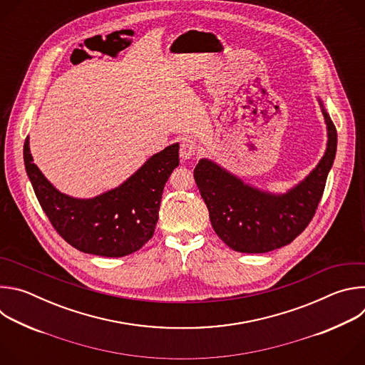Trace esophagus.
<instances>
[{
	"label": "esophagus",
	"instance_id": "esophagus-1",
	"mask_svg": "<svg viewBox=\"0 0 365 365\" xmlns=\"http://www.w3.org/2000/svg\"><path fill=\"white\" fill-rule=\"evenodd\" d=\"M197 153V144L195 143V140L185 137L180 141V147H179V154L182 160H189L192 159L193 155Z\"/></svg>",
	"mask_w": 365,
	"mask_h": 365
}]
</instances>
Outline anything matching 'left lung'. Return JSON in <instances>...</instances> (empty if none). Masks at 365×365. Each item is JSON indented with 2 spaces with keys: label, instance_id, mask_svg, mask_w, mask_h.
<instances>
[{
  "label": "left lung",
  "instance_id": "8db88e82",
  "mask_svg": "<svg viewBox=\"0 0 365 365\" xmlns=\"http://www.w3.org/2000/svg\"><path fill=\"white\" fill-rule=\"evenodd\" d=\"M328 145L309 176L283 195L245 185L217 163L202 159L193 170L217 235L238 252H267L290 244L315 217L336 153V128L324 108Z\"/></svg>",
  "mask_w": 365,
  "mask_h": 365
}]
</instances>
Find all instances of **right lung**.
<instances>
[{
  "mask_svg": "<svg viewBox=\"0 0 365 365\" xmlns=\"http://www.w3.org/2000/svg\"><path fill=\"white\" fill-rule=\"evenodd\" d=\"M24 165L41 210L58 234L82 252L124 257L140 250L154 234L165 185L179 166V144L151 158L121 186L92 199L61 193L33 163L29 137Z\"/></svg>",
  "mask_w": 365,
  "mask_h": 365,
  "instance_id": "add662e5",
  "label": "right lung"
}]
</instances>
